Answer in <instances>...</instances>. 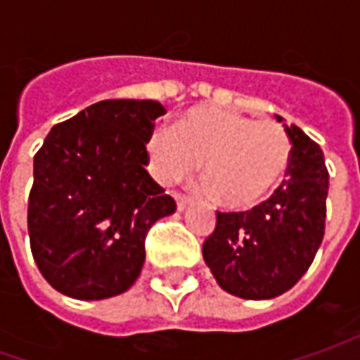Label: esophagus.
I'll return each instance as SVG.
<instances>
[{"label":"esophagus","mask_w":360,"mask_h":360,"mask_svg":"<svg viewBox=\"0 0 360 360\" xmlns=\"http://www.w3.org/2000/svg\"><path fill=\"white\" fill-rule=\"evenodd\" d=\"M174 198H176V204H178V210H184L188 204H190V198H188L186 194L176 192V194H174Z\"/></svg>","instance_id":"obj_1"}]
</instances>
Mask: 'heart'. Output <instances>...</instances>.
<instances>
[{"instance_id": "1", "label": "heart", "mask_w": 360, "mask_h": 360, "mask_svg": "<svg viewBox=\"0 0 360 360\" xmlns=\"http://www.w3.org/2000/svg\"><path fill=\"white\" fill-rule=\"evenodd\" d=\"M292 146L281 124L255 122L224 108H194L174 130L148 140L152 172L164 184L184 180L202 162L214 198L230 208L264 200L284 178Z\"/></svg>"}]
</instances>
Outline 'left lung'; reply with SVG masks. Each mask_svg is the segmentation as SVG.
<instances>
[{"label": "left lung", "instance_id": "8db88e82", "mask_svg": "<svg viewBox=\"0 0 360 360\" xmlns=\"http://www.w3.org/2000/svg\"><path fill=\"white\" fill-rule=\"evenodd\" d=\"M284 130L292 154L283 184L252 210H218L214 232L202 244L216 283L234 297L264 300L286 292L309 270L325 236L323 150L298 126Z\"/></svg>", "mask_w": 360, "mask_h": 360}]
</instances>
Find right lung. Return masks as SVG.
<instances>
[{"mask_svg": "<svg viewBox=\"0 0 360 360\" xmlns=\"http://www.w3.org/2000/svg\"><path fill=\"white\" fill-rule=\"evenodd\" d=\"M164 114L154 100H104L56 124L37 150L30 244L62 295L102 300L140 276L148 230L176 210L144 168L154 120Z\"/></svg>", "mask_w": 360, "mask_h": 360, "instance_id": "add662e5", "label": "right lung"}]
</instances>
